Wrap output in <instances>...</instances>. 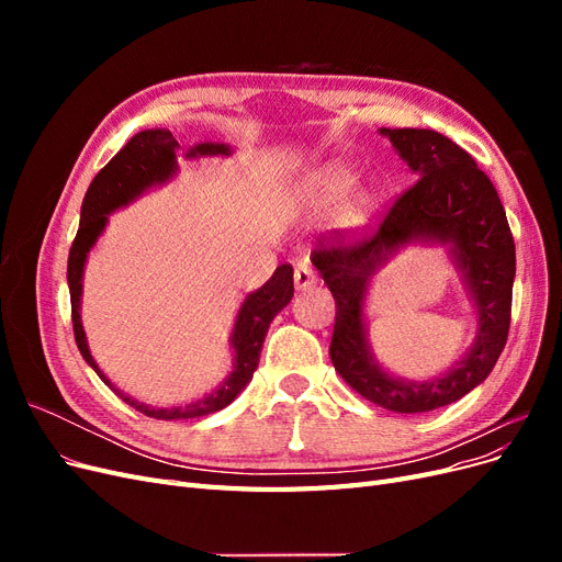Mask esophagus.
<instances>
[{"label": "esophagus", "instance_id": "34e87169", "mask_svg": "<svg viewBox=\"0 0 562 562\" xmlns=\"http://www.w3.org/2000/svg\"><path fill=\"white\" fill-rule=\"evenodd\" d=\"M316 283V271L312 265L307 262H300L295 267V288L297 291H307V288H312Z\"/></svg>", "mask_w": 562, "mask_h": 562}]
</instances>
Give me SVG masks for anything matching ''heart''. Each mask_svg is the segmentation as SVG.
I'll use <instances>...</instances> for the list:
<instances>
[{"label":"heart","mask_w":562,"mask_h":562,"mask_svg":"<svg viewBox=\"0 0 562 562\" xmlns=\"http://www.w3.org/2000/svg\"><path fill=\"white\" fill-rule=\"evenodd\" d=\"M353 182V176L347 171L345 166H326L321 171L312 173L307 180H304V196H307L314 206L328 209L335 206V203L342 201V196L349 192V187ZM345 220L349 225H356L363 220V201L353 203V206L347 209Z\"/></svg>","instance_id":"1"}]
</instances>
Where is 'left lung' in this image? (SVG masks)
I'll return each instance as SVG.
<instances>
[{"instance_id": "8db88e82", "label": "left lung", "mask_w": 562, "mask_h": 562, "mask_svg": "<svg viewBox=\"0 0 562 562\" xmlns=\"http://www.w3.org/2000/svg\"><path fill=\"white\" fill-rule=\"evenodd\" d=\"M401 159L419 176L361 239H318L312 262L335 297L330 361L370 403L394 413H429L479 386L495 368L512 326L516 277L514 234L495 184L469 151L431 128H382ZM427 235L456 246L480 310V337L468 359L446 379L424 385L386 376L371 361L362 330V295L385 255Z\"/></svg>"}]
</instances>
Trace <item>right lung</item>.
<instances>
[{
    "label": "right lung",
    "instance_id": "obj_1",
    "mask_svg": "<svg viewBox=\"0 0 562 562\" xmlns=\"http://www.w3.org/2000/svg\"><path fill=\"white\" fill-rule=\"evenodd\" d=\"M225 145H196L187 157H213V155H227ZM182 155V149L178 140L173 138L171 131L164 128H151V131H140L133 138L116 151V155L110 159L105 168H100L98 176L93 178L87 196H83V206H81V223L79 232L72 241L70 248V258H67V283H70V302H72V328H75V339L77 347L81 351L87 363L98 372V378L103 380L119 398H124L135 411L155 417V419H192V417H203L223 411L225 405H229L236 394L250 382L255 368H258L260 361V349L265 342V335L271 318H274L288 302H291L295 288H293V267L291 265H281L277 267L274 277H271L260 291H255L246 297L241 304L239 316H236L234 323V333H232V347L236 351L234 356V370L229 372V378L225 384L215 389L213 394L206 398H201L196 403L182 405V407H149L145 403L133 401L131 396L122 394L100 368L95 366L93 356L87 345V335H83L81 328V318H79V297H81V274H83V262H87V252L95 244L100 232L105 229L108 223V213L114 209L124 206L131 199L138 196L143 190H147L149 184L164 182L176 173V159Z\"/></svg>",
    "mask_w": 562,
    "mask_h": 562
}]
</instances>
